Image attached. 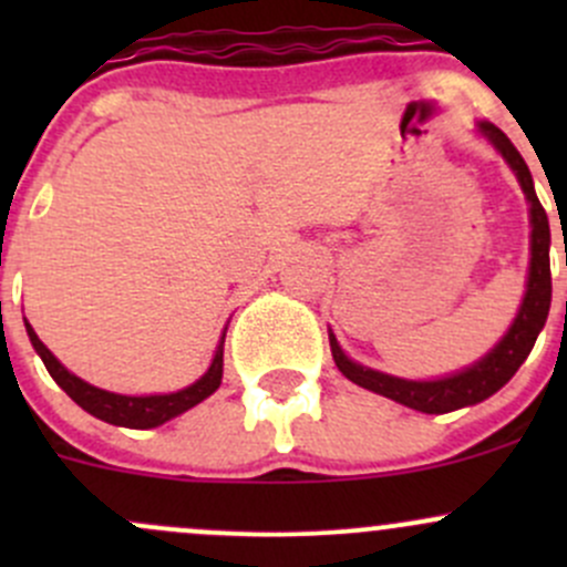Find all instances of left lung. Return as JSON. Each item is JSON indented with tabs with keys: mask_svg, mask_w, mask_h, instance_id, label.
<instances>
[{
	"mask_svg": "<svg viewBox=\"0 0 567 567\" xmlns=\"http://www.w3.org/2000/svg\"><path fill=\"white\" fill-rule=\"evenodd\" d=\"M477 134L483 136L494 151L507 162V167L516 175L518 186H522L524 197L529 203V274H527V290H524V301L518 307L516 318H513L511 329L505 331L499 342L477 359L468 368L458 373L442 375V379L431 381H411L398 379V375L381 373V370L364 368V364L353 362L337 342L334 331H329L331 357H334L337 370L346 375L353 384L364 386V390L384 394L400 405L422 411V414H447V411L466 409V405L483 403L494 392H499L507 381L516 375L524 359L529 357L532 346H535L537 334L543 331L548 318V307H551V266H548V247H551V230H548V216L543 210L540 199L535 194V183H532L527 162L522 153L513 147V142L496 128L488 120H477Z\"/></svg>",
	"mask_w": 567,
	"mask_h": 567,
	"instance_id": "1",
	"label": "left lung"
}]
</instances>
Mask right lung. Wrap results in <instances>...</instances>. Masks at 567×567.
Listing matches in <instances>:
<instances>
[{
	"label": "right lung",
	"instance_id": "right-lung-1",
	"mask_svg": "<svg viewBox=\"0 0 567 567\" xmlns=\"http://www.w3.org/2000/svg\"><path fill=\"white\" fill-rule=\"evenodd\" d=\"M27 334H30L32 348L38 351V357L43 359L45 370H49L51 379L65 390L68 398L73 403L82 405L87 414L99 416V420L109 422V425H120V427H134V431H147V427H158L164 422H169L173 416H181L183 411L194 409L197 403H203L205 398H210L221 384V370H225V334L227 326L221 331V340L216 346L214 359H210V368L199 375L194 384L183 386L177 392H167V394H117V392H106L99 390V386L87 384L79 375H73L49 348L40 342V337L35 334L30 323L24 320Z\"/></svg>",
	"mask_w": 567,
	"mask_h": 567
}]
</instances>
